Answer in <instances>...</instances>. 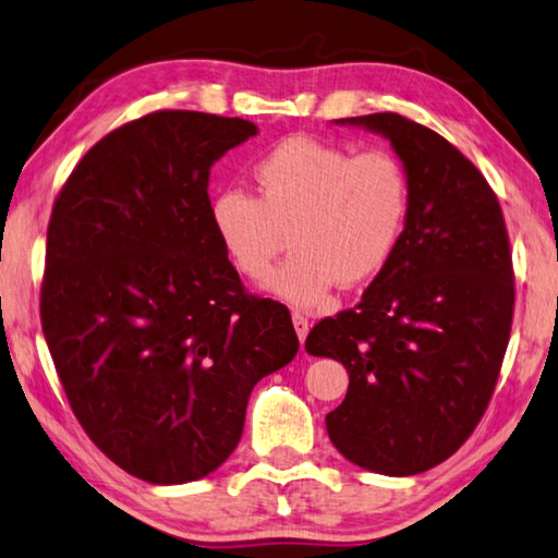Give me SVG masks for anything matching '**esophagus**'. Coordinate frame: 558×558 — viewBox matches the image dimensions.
<instances>
[{
  "instance_id": "obj_1",
  "label": "esophagus",
  "mask_w": 558,
  "mask_h": 558,
  "mask_svg": "<svg viewBox=\"0 0 558 558\" xmlns=\"http://www.w3.org/2000/svg\"><path fill=\"white\" fill-rule=\"evenodd\" d=\"M292 324H295V331H298V337H300V343L307 339V331H310V319L305 317V314L302 312H292Z\"/></svg>"
}]
</instances>
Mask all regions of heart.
<instances>
[{"label":"heart","mask_w":558,"mask_h":558,"mask_svg":"<svg viewBox=\"0 0 558 558\" xmlns=\"http://www.w3.org/2000/svg\"><path fill=\"white\" fill-rule=\"evenodd\" d=\"M251 180L256 195L227 187L211 199V229L248 280L266 276L290 231V258L266 288L295 307H324L339 282L376 278L408 227V168L385 148L353 154L331 141L290 136L251 166Z\"/></svg>","instance_id":"1"}]
</instances>
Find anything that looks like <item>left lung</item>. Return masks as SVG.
Instances as JSON below:
<instances>
[{
  "label": "left lung",
  "mask_w": 558,
  "mask_h": 558,
  "mask_svg": "<svg viewBox=\"0 0 558 558\" xmlns=\"http://www.w3.org/2000/svg\"><path fill=\"white\" fill-rule=\"evenodd\" d=\"M388 136L412 205L398 251L356 307L314 324L305 349L341 361L347 398L327 432L351 463L414 475L478 427L514 312L508 227L488 180L437 131L395 111L341 119Z\"/></svg>",
  "instance_id": "1"
}]
</instances>
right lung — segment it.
Listing matches in <instances>:
<instances>
[{
	"label": "right lung",
	"mask_w": 558,
	"mask_h": 558,
	"mask_svg": "<svg viewBox=\"0 0 558 558\" xmlns=\"http://www.w3.org/2000/svg\"><path fill=\"white\" fill-rule=\"evenodd\" d=\"M256 124L160 109L97 141L48 221L40 324L70 410L141 481L205 478L248 395L295 359L286 305L251 295L209 219V168Z\"/></svg>",
	"instance_id": "1"
}]
</instances>
